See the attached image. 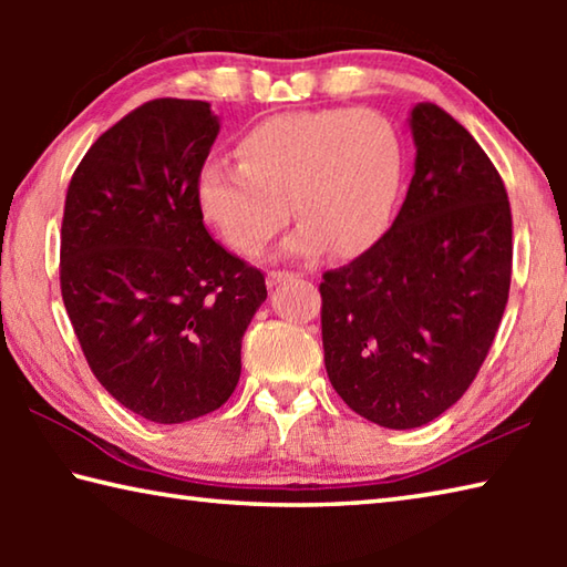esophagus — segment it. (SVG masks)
Wrapping results in <instances>:
<instances>
[{
  "mask_svg": "<svg viewBox=\"0 0 567 567\" xmlns=\"http://www.w3.org/2000/svg\"><path fill=\"white\" fill-rule=\"evenodd\" d=\"M292 277H297V275L290 272V270H270V272H267V285L275 287V285L285 282V280H292Z\"/></svg>",
  "mask_w": 567,
  "mask_h": 567,
  "instance_id": "obj_1",
  "label": "esophagus"
}]
</instances>
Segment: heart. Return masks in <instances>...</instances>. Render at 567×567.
Wrapping results in <instances>:
<instances>
[{
  "label": "heart",
  "instance_id": "heart-1",
  "mask_svg": "<svg viewBox=\"0 0 567 567\" xmlns=\"http://www.w3.org/2000/svg\"><path fill=\"white\" fill-rule=\"evenodd\" d=\"M237 155L239 165L207 162L197 205L243 257L265 252L287 209L297 219L285 239L290 255L364 252L388 233L405 175L398 124L370 107L275 114L243 134Z\"/></svg>",
  "mask_w": 567,
  "mask_h": 567
}]
</instances>
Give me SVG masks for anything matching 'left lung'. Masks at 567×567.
I'll list each match as a JSON object with an SVG mask.
<instances>
[{"mask_svg":"<svg viewBox=\"0 0 567 567\" xmlns=\"http://www.w3.org/2000/svg\"><path fill=\"white\" fill-rule=\"evenodd\" d=\"M410 124L415 175L395 223L320 282L332 388L392 430L425 425L465 395L501 328L513 275L501 172L437 104H417Z\"/></svg>","mask_w":567,"mask_h":567,"instance_id":"obj_1","label":"left lung"}]
</instances>
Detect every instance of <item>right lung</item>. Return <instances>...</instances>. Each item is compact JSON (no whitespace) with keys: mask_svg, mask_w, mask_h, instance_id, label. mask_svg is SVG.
I'll list each match as a JSON object with an SVG mask.
<instances>
[{"mask_svg":"<svg viewBox=\"0 0 567 567\" xmlns=\"http://www.w3.org/2000/svg\"><path fill=\"white\" fill-rule=\"evenodd\" d=\"M219 122L162 97L110 127L66 187L60 287L94 378L140 417L175 425L223 408L265 272L213 239L197 177Z\"/></svg>","mask_w":567,"mask_h":567,"instance_id":"add662e5","label":"right lung"}]
</instances>
